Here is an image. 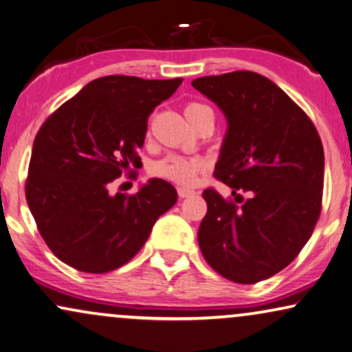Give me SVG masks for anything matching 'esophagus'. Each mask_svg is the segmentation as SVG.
Returning <instances> with one entry per match:
<instances>
[{
	"label": "esophagus",
	"instance_id": "esophagus-1",
	"mask_svg": "<svg viewBox=\"0 0 352 352\" xmlns=\"http://www.w3.org/2000/svg\"><path fill=\"white\" fill-rule=\"evenodd\" d=\"M179 197L180 198H188V197H193L195 195V190H191V188H185V186H180L179 190Z\"/></svg>",
	"mask_w": 352,
	"mask_h": 352
}]
</instances>
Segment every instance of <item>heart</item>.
<instances>
[{"label": "heart", "mask_w": 352, "mask_h": 352, "mask_svg": "<svg viewBox=\"0 0 352 352\" xmlns=\"http://www.w3.org/2000/svg\"><path fill=\"white\" fill-rule=\"evenodd\" d=\"M209 107L198 104V102H190L185 105V117L190 123L201 117L203 113L209 112ZM204 168V162L201 159L185 157V155H167L162 161L155 162L153 166L154 175L161 179L170 180L179 185H193L197 182L199 172Z\"/></svg>", "instance_id": "1"}]
</instances>
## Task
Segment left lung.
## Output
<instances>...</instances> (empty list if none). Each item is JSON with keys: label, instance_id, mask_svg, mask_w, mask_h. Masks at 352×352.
<instances>
[{"label": "left lung", "instance_id": "left-lung-1", "mask_svg": "<svg viewBox=\"0 0 352 352\" xmlns=\"http://www.w3.org/2000/svg\"><path fill=\"white\" fill-rule=\"evenodd\" d=\"M191 86L228 120L214 175L234 197L203 191L199 248L229 281H263L286 268L314 232L322 211V141L304 110L261 74L234 71Z\"/></svg>", "mask_w": 352, "mask_h": 352}]
</instances>
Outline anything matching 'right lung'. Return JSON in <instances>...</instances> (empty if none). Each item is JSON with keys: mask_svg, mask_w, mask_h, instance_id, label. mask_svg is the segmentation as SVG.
Wrapping results in <instances>:
<instances>
[{"mask_svg": "<svg viewBox=\"0 0 352 352\" xmlns=\"http://www.w3.org/2000/svg\"><path fill=\"white\" fill-rule=\"evenodd\" d=\"M182 81L94 79L38 130L25 198L48 248L71 268L99 274L128 263L177 203L175 188L161 179L135 195H110L109 185L140 166L148 117Z\"/></svg>", "mask_w": 352, "mask_h": 352, "instance_id": "1", "label": "right lung"}]
</instances>
